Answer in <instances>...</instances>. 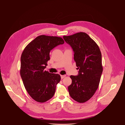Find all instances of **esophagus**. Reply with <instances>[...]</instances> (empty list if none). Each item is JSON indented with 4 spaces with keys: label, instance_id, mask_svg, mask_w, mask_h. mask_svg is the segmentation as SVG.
Wrapping results in <instances>:
<instances>
[{
    "label": "esophagus",
    "instance_id": "esophagus-1",
    "mask_svg": "<svg viewBox=\"0 0 125 125\" xmlns=\"http://www.w3.org/2000/svg\"><path fill=\"white\" fill-rule=\"evenodd\" d=\"M65 77H66V75H61V78L62 79H63L64 78H65Z\"/></svg>",
    "mask_w": 125,
    "mask_h": 125
}]
</instances>
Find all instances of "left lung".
<instances>
[{"mask_svg": "<svg viewBox=\"0 0 125 125\" xmlns=\"http://www.w3.org/2000/svg\"><path fill=\"white\" fill-rule=\"evenodd\" d=\"M63 39L72 47L79 70L78 76H70L72 83L68 86L69 93L75 101L83 103L92 97L98 87L103 71L101 53L96 43L85 32L64 35Z\"/></svg>", "mask_w": 125, "mask_h": 125, "instance_id": "8db88e82", "label": "left lung"}]
</instances>
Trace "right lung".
Segmentation results:
<instances>
[{"label": "right lung", "mask_w": 125, "mask_h": 125, "mask_svg": "<svg viewBox=\"0 0 125 125\" xmlns=\"http://www.w3.org/2000/svg\"><path fill=\"white\" fill-rule=\"evenodd\" d=\"M64 43L61 37L41 35L30 42L22 52L21 77L26 91L35 101L45 102L55 94L61 77L44 69L50 60V50Z\"/></svg>", "instance_id": "right-lung-1"}]
</instances>
